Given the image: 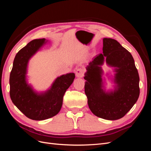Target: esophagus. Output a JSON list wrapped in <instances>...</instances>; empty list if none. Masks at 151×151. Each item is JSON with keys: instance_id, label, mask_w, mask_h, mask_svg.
<instances>
[{"instance_id": "obj_1", "label": "esophagus", "mask_w": 151, "mask_h": 151, "mask_svg": "<svg viewBox=\"0 0 151 151\" xmlns=\"http://www.w3.org/2000/svg\"><path fill=\"white\" fill-rule=\"evenodd\" d=\"M84 71L83 69H82V68H78V69H77L76 72V76L77 77L82 78V77H83L84 76Z\"/></svg>"}]
</instances>
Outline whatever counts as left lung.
Listing matches in <instances>:
<instances>
[{
	"label": "left lung",
	"instance_id": "8db88e82",
	"mask_svg": "<svg viewBox=\"0 0 151 151\" xmlns=\"http://www.w3.org/2000/svg\"><path fill=\"white\" fill-rule=\"evenodd\" d=\"M103 42V53L95 57L86 67L84 91L89 108L94 115L115 120L124 116L137 101L139 76L128 50L112 38H104ZM104 62L114 72V76L109 77L114 84L113 89L106 90L102 79Z\"/></svg>",
	"mask_w": 151,
	"mask_h": 151
}]
</instances>
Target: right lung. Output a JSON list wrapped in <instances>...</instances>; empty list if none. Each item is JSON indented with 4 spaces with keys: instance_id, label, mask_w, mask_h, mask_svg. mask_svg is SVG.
<instances>
[{
    "instance_id": "obj_1",
    "label": "right lung",
    "mask_w": 151,
    "mask_h": 151,
    "mask_svg": "<svg viewBox=\"0 0 151 151\" xmlns=\"http://www.w3.org/2000/svg\"><path fill=\"white\" fill-rule=\"evenodd\" d=\"M48 42L45 38L32 40L17 52L10 74V96L14 104L33 120H43L55 116L61 109L63 97L75 79V74L57 77L45 91H37L28 83L30 59Z\"/></svg>"
}]
</instances>
